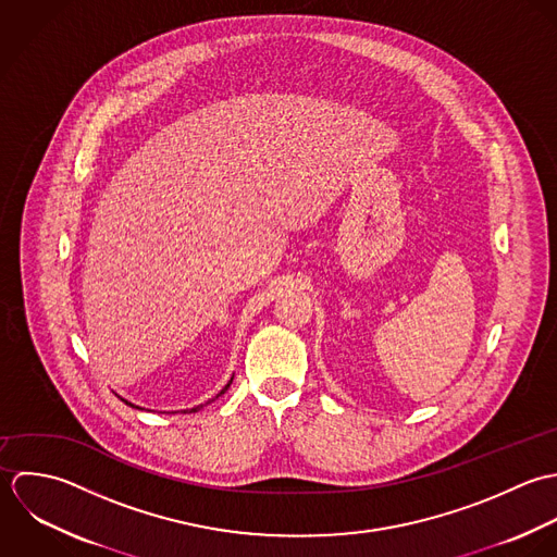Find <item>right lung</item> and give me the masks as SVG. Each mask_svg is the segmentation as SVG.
<instances>
[{
    "label": "right lung",
    "instance_id": "add662e5",
    "mask_svg": "<svg viewBox=\"0 0 557 557\" xmlns=\"http://www.w3.org/2000/svg\"><path fill=\"white\" fill-rule=\"evenodd\" d=\"M230 383H232V381H230ZM230 383H227V385H225V387H223L222 392H220V394H218V396H222L223 392H225V389H227V387H230ZM124 403H126V400H124ZM126 405H131V403H126ZM131 407H133V405H131ZM198 409H200V407H196V409H191V411H194V413H196V411H198Z\"/></svg>",
    "mask_w": 557,
    "mask_h": 557
}]
</instances>
